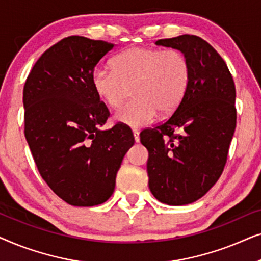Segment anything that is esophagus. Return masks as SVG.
I'll list each match as a JSON object with an SVG mask.
<instances>
[{
  "label": "esophagus",
  "instance_id": "34e87169",
  "mask_svg": "<svg viewBox=\"0 0 261 261\" xmlns=\"http://www.w3.org/2000/svg\"><path fill=\"white\" fill-rule=\"evenodd\" d=\"M133 135H134L135 142L140 141V132H139L138 129H133Z\"/></svg>",
  "mask_w": 261,
  "mask_h": 261
}]
</instances>
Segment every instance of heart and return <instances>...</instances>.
<instances>
[{"mask_svg":"<svg viewBox=\"0 0 261 261\" xmlns=\"http://www.w3.org/2000/svg\"><path fill=\"white\" fill-rule=\"evenodd\" d=\"M112 69L96 67L91 85L97 97L109 108L122 105L132 87L133 99L116 113L117 122L144 127L158 114L174 112L183 101L190 83V64L174 48L135 46L116 55Z\"/></svg>","mask_w":261,"mask_h":261,"instance_id":"obj_1","label":"heart"}]
</instances>
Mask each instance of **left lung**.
I'll return each instance as SVG.
<instances>
[{
  "label": "left lung",
  "instance_id": "obj_1",
  "mask_svg": "<svg viewBox=\"0 0 261 261\" xmlns=\"http://www.w3.org/2000/svg\"><path fill=\"white\" fill-rule=\"evenodd\" d=\"M189 60L190 83L183 101L165 122L140 133L147 148L148 187L169 205L203 197L223 172L235 127V84L227 64L196 35L160 39Z\"/></svg>",
  "mask_w": 261,
  "mask_h": 261
}]
</instances>
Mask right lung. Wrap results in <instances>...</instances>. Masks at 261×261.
I'll use <instances>...</instances> for the list:
<instances>
[{"label":"right lung","mask_w":261,"mask_h":261,"mask_svg":"<svg viewBox=\"0 0 261 261\" xmlns=\"http://www.w3.org/2000/svg\"><path fill=\"white\" fill-rule=\"evenodd\" d=\"M114 47L72 35L42 53L23 88L24 137L39 173L55 194L76 206L102 204L134 145L129 128L101 130L109 110L95 94L91 74Z\"/></svg>","instance_id":"obj_1"}]
</instances>
